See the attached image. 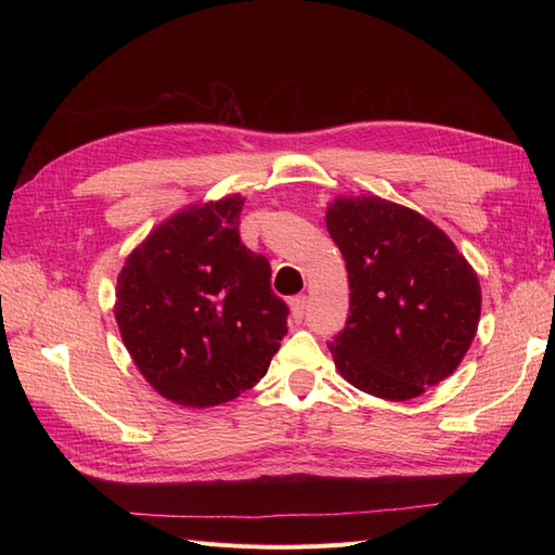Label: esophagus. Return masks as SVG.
Wrapping results in <instances>:
<instances>
[{
    "instance_id": "esophagus-1",
    "label": "esophagus",
    "mask_w": 555,
    "mask_h": 555,
    "mask_svg": "<svg viewBox=\"0 0 555 555\" xmlns=\"http://www.w3.org/2000/svg\"><path fill=\"white\" fill-rule=\"evenodd\" d=\"M289 306H292V319H294V322H296V324L304 322L306 308H308V298H306V296H294V298L289 300Z\"/></svg>"
}]
</instances>
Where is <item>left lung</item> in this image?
Returning <instances> with one entry per match:
<instances>
[{
  "mask_svg": "<svg viewBox=\"0 0 555 555\" xmlns=\"http://www.w3.org/2000/svg\"><path fill=\"white\" fill-rule=\"evenodd\" d=\"M326 229L351 292L345 328L328 343L340 375L384 400L447 379L481 314L477 273L456 245L424 215L379 196H338Z\"/></svg>",
  "mask_w": 555,
  "mask_h": 555,
  "instance_id": "8db88e82",
  "label": "left lung"
}]
</instances>
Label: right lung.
<instances>
[{
    "label": "right lung",
    "instance_id": "right-lung-1",
    "mask_svg": "<svg viewBox=\"0 0 555 555\" xmlns=\"http://www.w3.org/2000/svg\"><path fill=\"white\" fill-rule=\"evenodd\" d=\"M238 194L162 222L127 257L115 319L141 375L166 400L212 408L251 389L287 333L271 263L241 243Z\"/></svg>",
    "mask_w": 555,
    "mask_h": 555
}]
</instances>
